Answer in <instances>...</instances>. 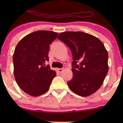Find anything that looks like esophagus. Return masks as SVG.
I'll return each instance as SVG.
<instances>
[{
  "instance_id": "34e87169",
  "label": "esophagus",
  "mask_w": 123,
  "mask_h": 123,
  "mask_svg": "<svg viewBox=\"0 0 123 123\" xmlns=\"http://www.w3.org/2000/svg\"><path fill=\"white\" fill-rule=\"evenodd\" d=\"M57 70H58V71L59 72V73H61L63 71V70H64V69L63 68H58L57 69Z\"/></svg>"
}]
</instances>
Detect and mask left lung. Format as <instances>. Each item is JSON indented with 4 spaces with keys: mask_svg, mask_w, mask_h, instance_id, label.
<instances>
[{
    "mask_svg": "<svg viewBox=\"0 0 123 123\" xmlns=\"http://www.w3.org/2000/svg\"><path fill=\"white\" fill-rule=\"evenodd\" d=\"M58 39L68 46L73 55V77L67 84L77 95L88 96L101 87L108 72V54L102 42L81 31L61 33Z\"/></svg>",
    "mask_w": 123,
    "mask_h": 123,
    "instance_id": "left-lung-1",
    "label": "left lung"
}]
</instances>
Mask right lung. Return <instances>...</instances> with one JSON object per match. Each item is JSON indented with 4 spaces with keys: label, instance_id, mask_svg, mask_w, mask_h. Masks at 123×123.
Segmentation results:
<instances>
[{
    "label": "right lung",
    "instance_id": "obj_1",
    "mask_svg": "<svg viewBox=\"0 0 123 123\" xmlns=\"http://www.w3.org/2000/svg\"><path fill=\"white\" fill-rule=\"evenodd\" d=\"M58 35L51 31H37L22 38L15 49V79L19 87L30 96L45 93L56 76V72L45 62L49 60V44Z\"/></svg>",
    "mask_w": 123,
    "mask_h": 123
}]
</instances>
